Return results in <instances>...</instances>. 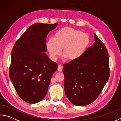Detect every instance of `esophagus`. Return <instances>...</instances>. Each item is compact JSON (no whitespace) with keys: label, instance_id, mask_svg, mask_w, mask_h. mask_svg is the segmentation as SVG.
<instances>
[{"label":"esophagus","instance_id":"34e87169","mask_svg":"<svg viewBox=\"0 0 121 121\" xmlns=\"http://www.w3.org/2000/svg\"><path fill=\"white\" fill-rule=\"evenodd\" d=\"M62 69H63L62 65H58V71H62Z\"/></svg>","mask_w":121,"mask_h":121}]
</instances>
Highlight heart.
<instances>
[{
    "label": "heart",
    "mask_w": 121,
    "mask_h": 121,
    "mask_svg": "<svg viewBox=\"0 0 121 121\" xmlns=\"http://www.w3.org/2000/svg\"><path fill=\"white\" fill-rule=\"evenodd\" d=\"M89 42L88 35L70 27L62 28L56 33L54 39L50 38L47 47L50 56L53 59L63 54L69 60H75L82 56Z\"/></svg>",
    "instance_id": "1"
}]
</instances>
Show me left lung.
<instances>
[{
    "label": "left lung",
    "instance_id": "8db88e82",
    "mask_svg": "<svg viewBox=\"0 0 121 121\" xmlns=\"http://www.w3.org/2000/svg\"><path fill=\"white\" fill-rule=\"evenodd\" d=\"M94 38V44L79 58L63 65L65 95L77 106L94 102L109 77L108 51L95 34Z\"/></svg>",
    "mask_w": 121,
    "mask_h": 121
}]
</instances>
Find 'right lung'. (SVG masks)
Returning a JSON list of instances; mask_svg holds the SVG:
<instances>
[{
    "instance_id": "1",
    "label": "right lung",
    "mask_w": 121,
    "mask_h": 121,
    "mask_svg": "<svg viewBox=\"0 0 121 121\" xmlns=\"http://www.w3.org/2000/svg\"><path fill=\"white\" fill-rule=\"evenodd\" d=\"M53 24H33L17 39L11 54L9 77L18 96L30 104L43 99L58 65L50 60L47 36L56 27Z\"/></svg>"
}]
</instances>
